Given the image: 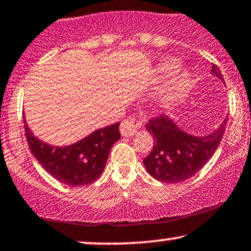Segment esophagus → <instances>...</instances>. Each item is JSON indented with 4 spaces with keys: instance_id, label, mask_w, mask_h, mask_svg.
I'll return each mask as SVG.
<instances>
[{
    "instance_id": "esophagus-1",
    "label": "esophagus",
    "mask_w": 251,
    "mask_h": 251,
    "mask_svg": "<svg viewBox=\"0 0 251 251\" xmlns=\"http://www.w3.org/2000/svg\"><path fill=\"white\" fill-rule=\"evenodd\" d=\"M141 127V122L138 118H127L120 124V132L123 135L131 136Z\"/></svg>"
}]
</instances>
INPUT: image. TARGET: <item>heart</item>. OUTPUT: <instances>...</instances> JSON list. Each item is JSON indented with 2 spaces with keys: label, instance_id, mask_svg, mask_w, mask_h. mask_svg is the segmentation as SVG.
Returning <instances> with one entry per match:
<instances>
[{
  "label": "heart",
  "instance_id": "1",
  "mask_svg": "<svg viewBox=\"0 0 251 251\" xmlns=\"http://www.w3.org/2000/svg\"><path fill=\"white\" fill-rule=\"evenodd\" d=\"M178 67V63H177L176 60L174 59H168L166 61L162 62L161 65V69L164 72H173ZM189 88V80L185 77V76H179L171 82L169 85V98L171 100H177V98H180L184 96L185 91L188 90Z\"/></svg>",
  "mask_w": 251,
  "mask_h": 251
}]
</instances>
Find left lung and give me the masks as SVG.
I'll return each mask as SVG.
<instances>
[{
  "label": "left lung",
  "mask_w": 251,
  "mask_h": 251,
  "mask_svg": "<svg viewBox=\"0 0 251 251\" xmlns=\"http://www.w3.org/2000/svg\"><path fill=\"white\" fill-rule=\"evenodd\" d=\"M212 73L223 78L220 69L212 63ZM227 118L214 133L192 136L176 126L168 117H153L146 125L153 135L154 146L144 158L149 175L164 183H179L195 176L212 157L223 139Z\"/></svg>",
  "instance_id": "8db88e82"
}]
</instances>
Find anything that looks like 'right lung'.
Listing matches in <instances>:
<instances>
[{"label": "right lung", "instance_id": "add662e5", "mask_svg": "<svg viewBox=\"0 0 251 251\" xmlns=\"http://www.w3.org/2000/svg\"><path fill=\"white\" fill-rule=\"evenodd\" d=\"M31 153L50 175L69 186L87 185L102 175L110 151L120 139L119 123L97 129L67 147H54L32 134L24 119Z\"/></svg>", "mask_w": 251, "mask_h": 251}]
</instances>
